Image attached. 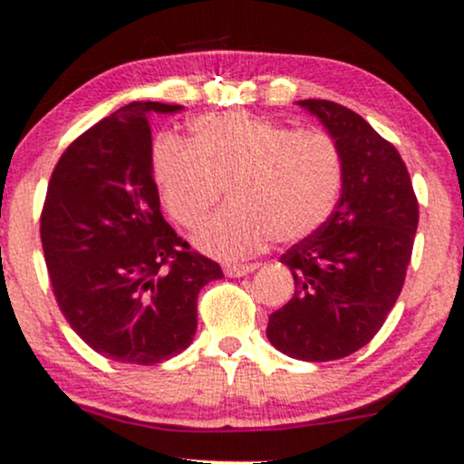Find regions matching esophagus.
<instances>
[{
    "mask_svg": "<svg viewBox=\"0 0 464 464\" xmlns=\"http://www.w3.org/2000/svg\"><path fill=\"white\" fill-rule=\"evenodd\" d=\"M256 269L255 263H246V266H225V274L228 278H242V276H248Z\"/></svg>",
    "mask_w": 464,
    "mask_h": 464,
    "instance_id": "esophagus-1",
    "label": "esophagus"
}]
</instances>
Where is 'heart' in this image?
<instances>
[{"instance_id": "b5f03b06", "label": "heart", "mask_w": 464, "mask_h": 464, "mask_svg": "<svg viewBox=\"0 0 464 464\" xmlns=\"http://www.w3.org/2000/svg\"><path fill=\"white\" fill-rule=\"evenodd\" d=\"M151 173L164 208L186 228L201 225L227 186L233 205L195 236L218 259H242L274 236L308 237L330 218L343 186L340 151L325 132L246 113L198 117L190 143L158 139Z\"/></svg>"}]
</instances>
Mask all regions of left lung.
Returning <instances> with one entry per match:
<instances>
[{
	"instance_id": "8db88e82",
	"label": "left lung",
	"mask_w": 464,
	"mask_h": 464,
	"mask_svg": "<svg viewBox=\"0 0 464 464\" xmlns=\"http://www.w3.org/2000/svg\"><path fill=\"white\" fill-rule=\"evenodd\" d=\"M324 124L343 160V188L330 218L291 246L280 263L293 297L269 314L280 353L332 362L381 330L401 295L418 231V198L401 154L363 117L330 101H300Z\"/></svg>"
}]
</instances>
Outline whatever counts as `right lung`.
Instances as JSON below:
<instances>
[{
  "label": "right lung",
  "mask_w": 464,
  "mask_h": 464,
  "mask_svg": "<svg viewBox=\"0 0 464 464\" xmlns=\"http://www.w3.org/2000/svg\"><path fill=\"white\" fill-rule=\"evenodd\" d=\"M130 102L81 134L51 175L40 237L57 306L107 360L154 366L188 349L198 291L222 269L160 214L150 115Z\"/></svg>",
  "instance_id": "1"
}]
</instances>
